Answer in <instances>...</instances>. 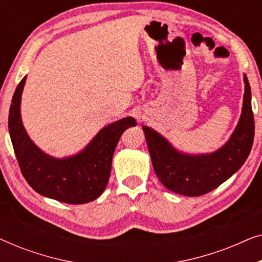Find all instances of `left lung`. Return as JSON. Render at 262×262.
Here are the masks:
<instances>
[{"mask_svg": "<svg viewBox=\"0 0 262 262\" xmlns=\"http://www.w3.org/2000/svg\"><path fill=\"white\" fill-rule=\"evenodd\" d=\"M242 113L229 141L216 151L189 155L179 151L159 132L143 126L154 170L164 187L186 196L206 194L234 175L249 156L254 141L252 93L245 75Z\"/></svg>", "mask_w": 262, "mask_h": 262, "instance_id": "obj_1", "label": "left lung"}]
</instances>
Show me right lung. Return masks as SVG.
<instances>
[{
	"mask_svg": "<svg viewBox=\"0 0 262 262\" xmlns=\"http://www.w3.org/2000/svg\"><path fill=\"white\" fill-rule=\"evenodd\" d=\"M26 76L14 93L8 128L21 173L39 194L66 204L93 202L110 180L114 150L126 128L136 126L132 117L107 125L76 155L56 159L41 151L25 130L20 114L21 94Z\"/></svg>",
	"mask_w": 262,
	"mask_h": 262,
	"instance_id": "add662e5",
	"label": "right lung"
}]
</instances>
